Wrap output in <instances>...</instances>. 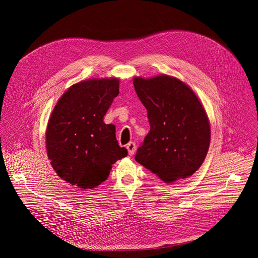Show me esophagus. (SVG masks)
<instances>
[{
	"label": "esophagus",
	"instance_id": "obj_1",
	"mask_svg": "<svg viewBox=\"0 0 258 258\" xmlns=\"http://www.w3.org/2000/svg\"><path fill=\"white\" fill-rule=\"evenodd\" d=\"M126 148H127V152H128V155L130 156H133L135 153H136V143L135 142H130L127 145H126Z\"/></svg>",
	"mask_w": 258,
	"mask_h": 258
}]
</instances>
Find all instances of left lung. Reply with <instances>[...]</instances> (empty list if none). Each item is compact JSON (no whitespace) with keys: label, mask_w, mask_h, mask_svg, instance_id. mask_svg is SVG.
Instances as JSON below:
<instances>
[{"label":"left lung","mask_w":258,"mask_h":258,"mask_svg":"<svg viewBox=\"0 0 258 258\" xmlns=\"http://www.w3.org/2000/svg\"><path fill=\"white\" fill-rule=\"evenodd\" d=\"M133 83L151 124L135 160L166 183L190 177L209 150L204 106L186 84L168 75L135 77Z\"/></svg>","instance_id":"8db88e82"}]
</instances>
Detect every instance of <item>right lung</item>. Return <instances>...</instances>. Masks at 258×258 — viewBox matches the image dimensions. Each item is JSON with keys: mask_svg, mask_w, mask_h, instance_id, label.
<instances>
[{"mask_svg": "<svg viewBox=\"0 0 258 258\" xmlns=\"http://www.w3.org/2000/svg\"><path fill=\"white\" fill-rule=\"evenodd\" d=\"M119 94V79H89L63 93L46 132L50 163L67 183L92 189L105 181L112 165L127 156L120 147L114 124L103 117Z\"/></svg>", "mask_w": 258, "mask_h": 258, "instance_id": "obj_1", "label": "right lung"}]
</instances>
